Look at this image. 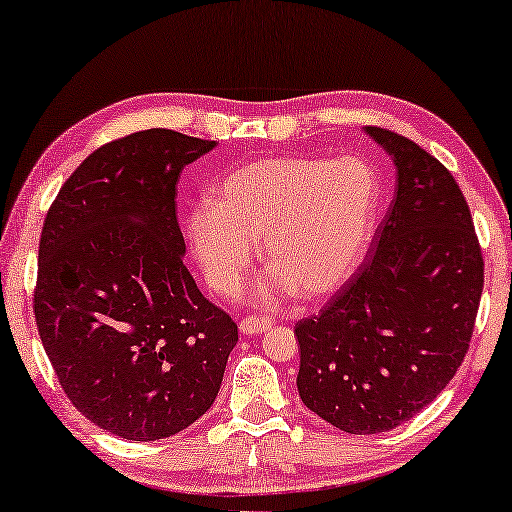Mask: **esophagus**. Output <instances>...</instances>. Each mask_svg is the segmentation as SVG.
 <instances>
[{
	"label": "esophagus",
	"mask_w": 512,
	"mask_h": 512,
	"mask_svg": "<svg viewBox=\"0 0 512 512\" xmlns=\"http://www.w3.org/2000/svg\"><path fill=\"white\" fill-rule=\"evenodd\" d=\"M240 333L242 335H256V333H263L272 326V320H261V317L256 315H249L245 320H240Z\"/></svg>",
	"instance_id": "obj_1"
}]
</instances>
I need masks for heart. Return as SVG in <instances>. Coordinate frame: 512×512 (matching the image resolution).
<instances>
[{"label": "heart", "instance_id": "obj_1", "mask_svg": "<svg viewBox=\"0 0 512 512\" xmlns=\"http://www.w3.org/2000/svg\"><path fill=\"white\" fill-rule=\"evenodd\" d=\"M379 201V174L363 156L265 158L224 174L213 204L192 208L186 229L215 290L238 286L263 238L272 270L263 295L274 299L290 288L301 299H322L354 274Z\"/></svg>", "mask_w": 512, "mask_h": 512}]
</instances>
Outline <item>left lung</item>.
I'll return each mask as SVG.
<instances>
[{
    "label": "left lung",
    "mask_w": 512,
    "mask_h": 512,
    "mask_svg": "<svg viewBox=\"0 0 512 512\" xmlns=\"http://www.w3.org/2000/svg\"><path fill=\"white\" fill-rule=\"evenodd\" d=\"M397 167L370 256L320 315L297 322V390L335 429L404 424L445 390L472 340L483 256L469 206L438 158L365 127Z\"/></svg>",
    "instance_id": "left-lung-1"
}]
</instances>
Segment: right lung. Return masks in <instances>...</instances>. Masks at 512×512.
<instances>
[{"instance_id": "obj_1", "label": "right lung", "mask_w": 512, "mask_h": 512, "mask_svg": "<svg viewBox=\"0 0 512 512\" xmlns=\"http://www.w3.org/2000/svg\"><path fill=\"white\" fill-rule=\"evenodd\" d=\"M215 140L170 129L99 147L63 183L38 249L33 311L67 399L149 442L213 406L238 326L183 265L177 183Z\"/></svg>"}]
</instances>
